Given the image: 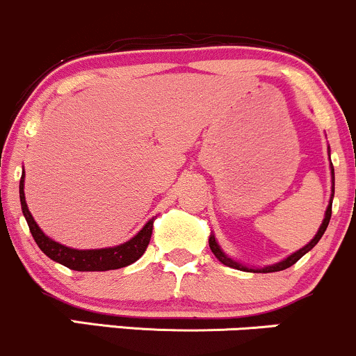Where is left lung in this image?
<instances>
[{
    "label": "left lung",
    "mask_w": 356,
    "mask_h": 356,
    "mask_svg": "<svg viewBox=\"0 0 356 356\" xmlns=\"http://www.w3.org/2000/svg\"><path fill=\"white\" fill-rule=\"evenodd\" d=\"M331 183H333V186H331L330 205H328V209H326L325 218H323V223H321V227H319L318 234L314 235L313 238H311L309 243H306V245L302 247V249H299V250H296V252H294V254H291L289 257L284 259V261L277 262V264H273V266L261 267V269H259V267H257V269H254V267H245V266L238 264V262L232 261L229 255H225V252H223V250L220 249V245H218L217 241H215V235H213V234H211L210 238H209L211 252L215 254V257H217L218 261L222 262V264H225V266H229V267H234V269H238V270H247V273H277V270H284V269H287V267L294 266V264H296V262L299 261V259L302 257V255H305L306 252H309V250L313 249L314 245H316V243L319 242V238H321L323 234H325L326 227H328V223H330V218H331V205H333V197H334V170H333V165H331Z\"/></svg>",
    "instance_id": "8db88e82"
}]
</instances>
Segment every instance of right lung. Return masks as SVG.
Here are the masks:
<instances>
[{
	"label": "right lung",
	"instance_id": "right-lung-1",
	"mask_svg": "<svg viewBox=\"0 0 356 356\" xmlns=\"http://www.w3.org/2000/svg\"><path fill=\"white\" fill-rule=\"evenodd\" d=\"M25 171H23L22 179H19V202H22V210L25 215L28 227H30L31 235H33L35 242L40 247L43 254L49 255L51 261L58 262V264L69 267L74 270H113V269H121L133 262L138 261L143 254L146 252L147 243L151 241V234H153V222L154 218H151L149 222L143 227L138 234L134 235L131 241H127L121 245L115 247H106V249H90V250H79L72 249V247H65L62 243L51 241L49 235H45L42 229L37 225V222L31 217L30 210H28L26 200H25Z\"/></svg>",
	"mask_w": 356,
	"mask_h": 356
}]
</instances>
